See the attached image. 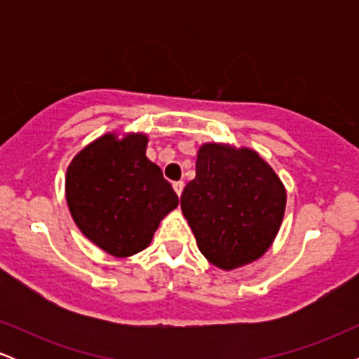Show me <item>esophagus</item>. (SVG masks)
I'll return each instance as SVG.
<instances>
[{
  "label": "esophagus",
  "instance_id": "1",
  "mask_svg": "<svg viewBox=\"0 0 359 359\" xmlns=\"http://www.w3.org/2000/svg\"><path fill=\"white\" fill-rule=\"evenodd\" d=\"M174 191L177 196H182V191H184V182L182 180H179V182H174Z\"/></svg>",
  "mask_w": 359,
  "mask_h": 359
}]
</instances>
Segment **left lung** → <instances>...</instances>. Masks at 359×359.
<instances>
[{"instance_id":"1","label":"left lung","mask_w":359,"mask_h":359,"mask_svg":"<svg viewBox=\"0 0 359 359\" xmlns=\"http://www.w3.org/2000/svg\"><path fill=\"white\" fill-rule=\"evenodd\" d=\"M285 205V185L257 150L216 142L199 147L196 177L180 197L201 253L224 271L266 253Z\"/></svg>"}]
</instances>
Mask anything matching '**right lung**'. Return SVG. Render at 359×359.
Returning <instances> with one entry per match:
<instances>
[{"label":"right lung","instance_id":"1","mask_svg":"<svg viewBox=\"0 0 359 359\" xmlns=\"http://www.w3.org/2000/svg\"><path fill=\"white\" fill-rule=\"evenodd\" d=\"M147 145L145 133L108 131L81 148L65 174L74 222L114 258L148 248L163 217L179 205L160 167L148 160Z\"/></svg>","mask_w":359,"mask_h":359}]
</instances>
